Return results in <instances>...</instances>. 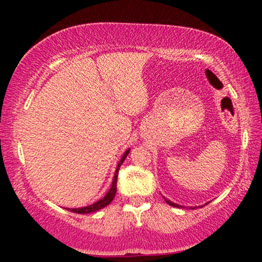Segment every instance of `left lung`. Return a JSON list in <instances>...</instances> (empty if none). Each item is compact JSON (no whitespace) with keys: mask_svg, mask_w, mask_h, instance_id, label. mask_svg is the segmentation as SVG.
Segmentation results:
<instances>
[{"mask_svg":"<svg viewBox=\"0 0 262 262\" xmlns=\"http://www.w3.org/2000/svg\"><path fill=\"white\" fill-rule=\"evenodd\" d=\"M163 198H164V196H163ZM164 200H166V203H167V204H169L170 206H174V207H181L180 205H179V204H175V203H173V202H170V200H168L167 198H164Z\"/></svg>","mask_w":262,"mask_h":262,"instance_id":"left-lung-1","label":"left lung"}]
</instances>
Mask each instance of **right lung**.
Here are the masks:
<instances>
[{"instance_id":"add662e5","label":"right lung","mask_w":262,"mask_h":262,"mask_svg":"<svg viewBox=\"0 0 262 262\" xmlns=\"http://www.w3.org/2000/svg\"><path fill=\"white\" fill-rule=\"evenodd\" d=\"M131 149H127L126 151L124 152L123 157H121L119 163H118L117 166V169H116V173H114V178H113V181H112V185H111V188L110 191L106 193V195L103 196V198H101L100 200H98V202L92 204V205H88V206H84V207H78V209H68L71 211V212H75V213H92V212H95V211H99L103 209V207L108 205V204L112 202V200L114 199V196H116V192H117V179H118V171H119V168L121 164H123V162L125 161V159H126V156L128 155V152H130Z\"/></svg>"}]
</instances>
